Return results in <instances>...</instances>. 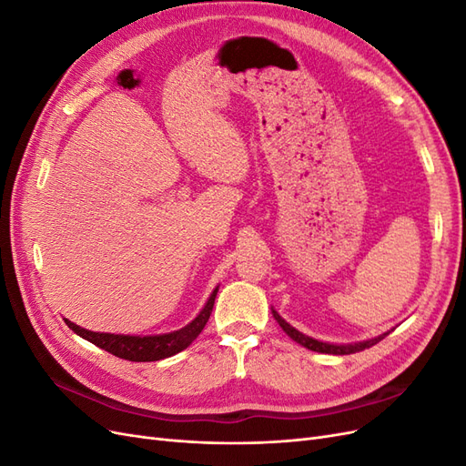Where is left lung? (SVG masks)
<instances>
[{"mask_svg": "<svg viewBox=\"0 0 466 466\" xmlns=\"http://www.w3.org/2000/svg\"><path fill=\"white\" fill-rule=\"evenodd\" d=\"M272 315H274V319L278 320L279 327L284 329V332H286L289 338H293L295 342L301 344V346H305L307 350L319 351V354H334V356L356 354V351H361V350H365V348H371V346H375L377 342L383 340V338L389 334V332H385V334H380V336H377V338H371V340L358 342V344H329V342L315 340V338H311V336H305V334H301L299 330H295V329L291 327V324H288L284 319H281V317L274 311V309H272Z\"/></svg>", "mask_w": 466, "mask_h": 466, "instance_id": "1", "label": "left lung"}]
</instances>
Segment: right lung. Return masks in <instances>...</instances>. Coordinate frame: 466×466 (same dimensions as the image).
I'll return each mask as SVG.
<instances>
[{"mask_svg":"<svg viewBox=\"0 0 466 466\" xmlns=\"http://www.w3.org/2000/svg\"><path fill=\"white\" fill-rule=\"evenodd\" d=\"M218 295V288L214 293L209 295L208 303L190 324L185 329L168 332V334H157V336H126V334H108V332H93L77 327L72 320L66 319V324L81 338H86L91 344L98 346L101 350L108 351V354L128 360V361H157L171 358L178 351L188 348L198 334L204 330L206 322L211 315V309H214V301Z\"/></svg>","mask_w":466,"mask_h":466,"instance_id":"add662e5","label":"right lung"}]
</instances>
